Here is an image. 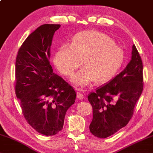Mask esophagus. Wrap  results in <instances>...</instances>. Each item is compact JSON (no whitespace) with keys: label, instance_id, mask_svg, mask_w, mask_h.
Masks as SVG:
<instances>
[{"label":"esophagus","instance_id":"34e87169","mask_svg":"<svg viewBox=\"0 0 153 153\" xmlns=\"http://www.w3.org/2000/svg\"><path fill=\"white\" fill-rule=\"evenodd\" d=\"M76 96H77V98H79V99H83V98H84V96L81 92H77Z\"/></svg>","mask_w":153,"mask_h":153}]
</instances>
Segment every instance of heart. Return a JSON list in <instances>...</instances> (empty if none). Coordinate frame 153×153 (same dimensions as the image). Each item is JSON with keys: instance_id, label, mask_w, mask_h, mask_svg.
Returning <instances> with one entry per match:
<instances>
[{"instance_id": "1", "label": "heart", "mask_w": 153, "mask_h": 153, "mask_svg": "<svg viewBox=\"0 0 153 153\" xmlns=\"http://www.w3.org/2000/svg\"><path fill=\"white\" fill-rule=\"evenodd\" d=\"M72 81L79 88L94 81L103 84L111 79L123 65L124 52L107 35L95 30L79 32L71 43L63 44L56 51L53 63L61 74L71 76L81 65Z\"/></svg>"}]
</instances>
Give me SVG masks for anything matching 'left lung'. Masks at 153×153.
<instances>
[{
  "instance_id": "obj_1",
  "label": "left lung",
  "mask_w": 153,
  "mask_h": 153,
  "mask_svg": "<svg viewBox=\"0 0 153 153\" xmlns=\"http://www.w3.org/2000/svg\"><path fill=\"white\" fill-rule=\"evenodd\" d=\"M132 48L131 59L123 71L88 95L93 108L90 130L97 137H109L124 127L142 93V62L135 46Z\"/></svg>"
}]
</instances>
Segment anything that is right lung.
<instances>
[{
	"label": "right lung",
	"instance_id": "add662e5",
	"mask_svg": "<svg viewBox=\"0 0 153 153\" xmlns=\"http://www.w3.org/2000/svg\"><path fill=\"white\" fill-rule=\"evenodd\" d=\"M60 25L45 24L31 33L16 60V97L27 123L37 132L52 136L62 131L76 92L50 64L51 46Z\"/></svg>",
	"mask_w": 153,
	"mask_h": 153
}]
</instances>
